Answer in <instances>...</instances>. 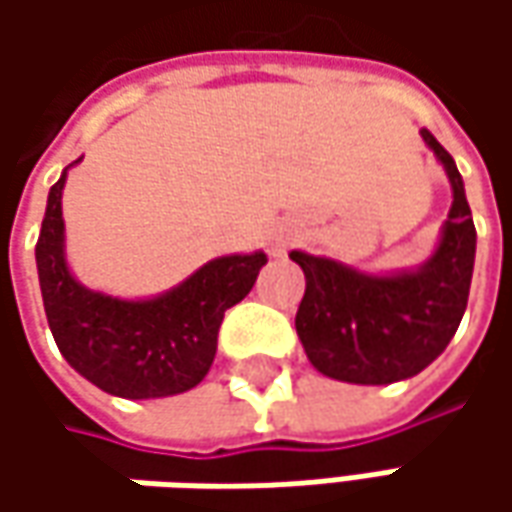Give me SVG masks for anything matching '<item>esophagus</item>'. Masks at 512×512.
<instances>
[{"label": "esophagus", "instance_id": "esophagus-1", "mask_svg": "<svg viewBox=\"0 0 512 512\" xmlns=\"http://www.w3.org/2000/svg\"><path fill=\"white\" fill-rule=\"evenodd\" d=\"M267 245H270V253H273V256H282V253H285V247L290 245V236H287V233H282V230H273Z\"/></svg>", "mask_w": 512, "mask_h": 512}]
</instances>
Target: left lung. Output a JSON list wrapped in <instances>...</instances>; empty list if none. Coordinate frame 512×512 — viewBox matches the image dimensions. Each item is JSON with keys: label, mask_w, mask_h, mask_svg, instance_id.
I'll return each instance as SVG.
<instances>
[{"label": "left lung", "mask_w": 512, "mask_h": 512, "mask_svg": "<svg viewBox=\"0 0 512 512\" xmlns=\"http://www.w3.org/2000/svg\"><path fill=\"white\" fill-rule=\"evenodd\" d=\"M422 139L450 179L453 205L433 256L413 270L364 273L290 250L305 270L296 333L310 364L336 382L390 384L422 373L456 336L470 296L476 227L453 156L422 128Z\"/></svg>", "instance_id": "1"}]
</instances>
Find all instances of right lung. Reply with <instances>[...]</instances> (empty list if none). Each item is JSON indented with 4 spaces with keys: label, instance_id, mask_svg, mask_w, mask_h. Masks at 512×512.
Here are the masks:
<instances>
[{
    "label": "right lung",
    "instance_id": "right-lung-1",
    "mask_svg": "<svg viewBox=\"0 0 512 512\" xmlns=\"http://www.w3.org/2000/svg\"><path fill=\"white\" fill-rule=\"evenodd\" d=\"M73 165L50 187L36 242L39 287L56 347L79 376L110 396L185 393L207 376L225 310L250 293L267 256L253 250L210 259L185 282L150 299L90 290L70 273L65 256L62 190Z\"/></svg>",
    "mask_w": 512,
    "mask_h": 512
}]
</instances>
